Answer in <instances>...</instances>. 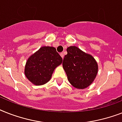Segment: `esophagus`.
<instances>
[{
    "mask_svg": "<svg viewBox=\"0 0 122 122\" xmlns=\"http://www.w3.org/2000/svg\"><path fill=\"white\" fill-rule=\"evenodd\" d=\"M60 55H61V58H64V54H63V52H61V53H60Z\"/></svg>",
    "mask_w": 122,
    "mask_h": 122,
    "instance_id": "1",
    "label": "esophagus"
}]
</instances>
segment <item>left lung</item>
Listing matches in <instances>:
<instances>
[{
	"mask_svg": "<svg viewBox=\"0 0 122 122\" xmlns=\"http://www.w3.org/2000/svg\"><path fill=\"white\" fill-rule=\"evenodd\" d=\"M63 67L72 86L84 89L93 82L98 73V64L92 55L86 54L76 46L67 48Z\"/></svg>",
	"mask_w": 122,
	"mask_h": 122,
	"instance_id": "obj_1",
	"label": "left lung"
}]
</instances>
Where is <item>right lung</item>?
Listing matches in <instances>:
<instances>
[{"label": "right lung", "instance_id": "add662e5", "mask_svg": "<svg viewBox=\"0 0 122 122\" xmlns=\"http://www.w3.org/2000/svg\"><path fill=\"white\" fill-rule=\"evenodd\" d=\"M62 62L55 47L43 46L27 59L24 73L34 85H42L51 80L54 69Z\"/></svg>", "mask_w": 122, "mask_h": 122}]
</instances>
